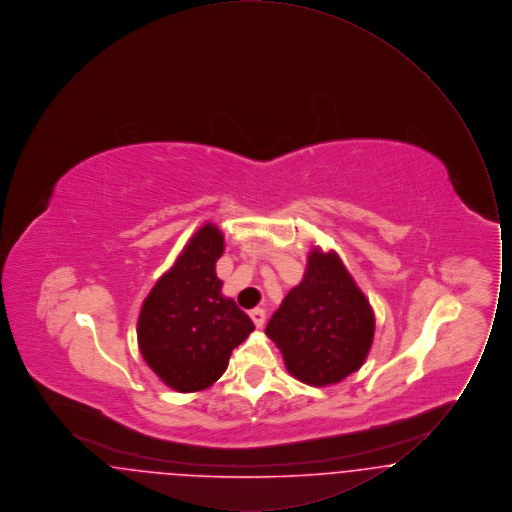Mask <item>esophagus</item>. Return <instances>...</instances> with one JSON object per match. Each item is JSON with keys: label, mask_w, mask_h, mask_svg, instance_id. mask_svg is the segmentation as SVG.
<instances>
[{"label": "esophagus", "mask_w": 512, "mask_h": 512, "mask_svg": "<svg viewBox=\"0 0 512 512\" xmlns=\"http://www.w3.org/2000/svg\"><path fill=\"white\" fill-rule=\"evenodd\" d=\"M249 317L253 320V324L257 326V328H261L263 324H265V311L263 309H253V311H249Z\"/></svg>", "instance_id": "obj_1"}]
</instances>
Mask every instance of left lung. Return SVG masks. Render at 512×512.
Here are the masks:
<instances>
[{
	"label": "left lung",
	"instance_id": "8db88e82",
	"mask_svg": "<svg viewBox=\"0 0 512 512\" xmlns=\"http://www.w3.org/2000/svg\"><path fill=\"white\" fill-rule=\"evenodd\" d=\"M374 328V311L340 255L313 245L303 280L284 297L265 334L293 378L324 388L363 366Z\"/></svg>",
	"mask_w": 512,
	"mask_h": 512
}]
</instances>
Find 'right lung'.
I'll list each match as a JSON object with an SVG mask.
<instances>
[{"label": "right lung", "instance_id": "right-lung-1", "mask_svg": "<svg viewBox=\"0 0 512 512\" xmlns=\"http://www.w3.org/2000/svg\"><path fill=\"white\" fill-rule=\"evenodd\" d=\"M224 234L213 222L195 230L147 293L138 317V347L163 384L180 393L207 390L224 374L232 349L255 330L222 295L217 261Z\"/></svg>", "mask_w": 512, "mask_h": 512}]
</instances>
